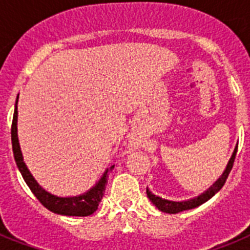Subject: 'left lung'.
<instances>
[{
    "instance_id": "1",
    "label": "left lung",
    "mask_w": 250,
    "mask_h": 250,
    "mask_svg": "<svg viewBox=\"0 0 250 250\" xmlns=\"http://www.w3.org/2000/svg\"><path fill=\"white\" fill-rule=\"evenodd\" d=\"M237 150H238V146L235 147V150H234L231 159L229 160L228 165H227V169H225V171L223 173L222 178H219V180L215 182V184H213V187L209 188L205 193H203L202 195H199L198 198L187 200V202H170V200L163 199V198H160V196L154 195L151 191H149L146 189L147 198L151 200L152 204L155 205L159 210L164 211V213H169V214H176V213H180V211L189 210V209L199 207V205H202L203 203H205L207 200L210 199L211 196L215 195V194L222 189L223 185L225 184V182H227V179H228L229 176V173H230L231 167H233L234 160H235V155H237Z\"/></svg>"
}]
</instances>
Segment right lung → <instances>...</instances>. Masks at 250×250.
Instances as JSON below:
<instances>
[{
	"mask_svg": "<svg viewBox=\"0 0 250 250\" xmlns=\"http://www.w3.org/2000/svg\"><path fill=\"white\" fill-rule=\"evenodd\" d=\"M17 99H19V96H17ZM11 140H12V150L13 155H15V160H16V164L19 167L20 171H21L22 176L25 179L26 184L28 185L31 191L34 193V195L36 196L39 202L46 209H48L50 211H54L56 214H61V215L71 216H87L91 215L94 211H96L99 203L101 202L104 193H105L109 171L114 169L115 165H112L110 169L106 170L103 178L100 179V182L95 185L92 189H90L87 193L79 196H71V198H60V196H55L52 194L47 193L46 190H43L42 188L37 184L34 176L31 175V173L26 167L25 163H23L21 149H20L19 144V138H17V101L16 105H15L12 125H11Z\"/></svg>",
	"mask_w": 250,
	"mask_h": 250,
	"instance_id": "add662e5",
	"label": "right lung"
}]
</instances>
